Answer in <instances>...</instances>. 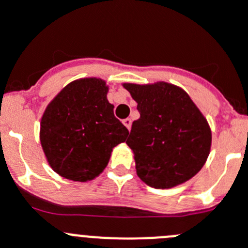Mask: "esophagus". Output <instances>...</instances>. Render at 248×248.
Returning a JSON list of instances; mask_svg holds the SVG:
<instances>
[{
  "mask_svg": "<svg viewBox=\"0 0 248 248\" xmlns=\"http://www.w3.org/2000/svg\"><path fill=\"white\" fill-rule=\"evenodd\" d=\"M123 124H124V125H125L126 128L129 129V130H130V128H131V119H130V118H126V119L123 120Z\"/></svg>",
  "mask_w": 248,
  "mask_h": 248,
  "instance_id": "obj_1",
  "label": "esophagus"
}]
</instances>
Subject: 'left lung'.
<instances>
[{"instance_id": "1", "label": "left lung", "mask_w": 248, "mask_h": 248, "mask_svg": "<svg viewBox=\"0 0 248 248\" xmlns=\"http://www.w3.org/2000/svg\"><path fill=\"white\" fill-rule=\"evenodd\" d=\"M124 87L140 113L126 140L138 176L154 188L174 187L195 176L209 155L212 133L190 97L166 82Z\"/></svg>"}]
</instances>
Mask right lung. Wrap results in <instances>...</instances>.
Returning <instances> with one entry per match:
<instances>
[{"instance_id":"right-lung-1","label":"right lung","mask_w":248,"mask_h":248,"mask_svg":"<svg viewBox=\"0 0 248 248\" xmlns=\"http://www.w3.org/2000/svg\"><path fill=\"white\" fill-rule=\"evenodd\" d=\"M107 92L102 79H77L45 109L40 142L60 176L78 182L93 179L108 165L113 147L126 140L129 130L115 118Z\"/></svg>"}]
</instances>
